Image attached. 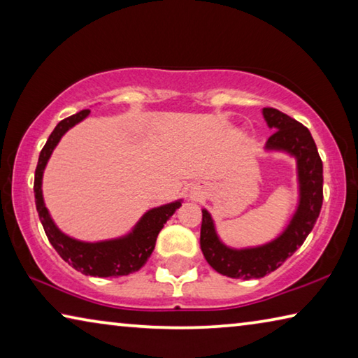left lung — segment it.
Here are the masks:
<instances>
[{"label": "left lung", "mask_w": 358, "mask_h": 358, "mask_svg": "<svg viewBox=\"0 0 358 358\" xmlns=\"http://www.w3.org/2000/svg\"><path fill=\"white\" fill-rule=\"evenodd\" d=\"M262 113L266 124L275 129L265 143V150L286 151L296 159L300 199L292 220L280 237L262 246L245 250H234L224 245L217 237L210 213L202 210L201 248L203 257L217 273L235 280L264 278L280 268L284 260L292 256L310 235L324 201L322 161L311 132L306 126L276 108L265 107Z\"/></svg>", "instance_id": "8db88e82"}]
</instances>
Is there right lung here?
<instances>
[{"mask_svg": "<svg viewBox=\"0 0 358 358\" xmlns=\"http://www.w3.org/2000/svg\"><path fill=\"white\" fill-rule=\"evenodd\" d=\"M88 113V108H85V110L71 115V117L59 121L50 137H48L44 148L41 150L38 167H36L34 173L36 210H38L39 220L42 222V227L45 230L48 241L55 248L64 262H68L77 271H80V273L87 276H124L141 270L147 264L148 257L155 250L157 234L164 227L169 217L177 211V208L181 207V201L148 210L141 217V221L136 224L132 232L120 238L88 243V241L71 238L69 235L63 234L55 226V222H53L50 215H48V210L44 203V197H42V175H44L48 157H50L52 151L55 150L59 138L72 126H76L82 120L87 118Z\"/></svg>", "mask_w": 358, "mask_h": 358, "instance_id": "1", "label": "right lung"}]
</instances>
